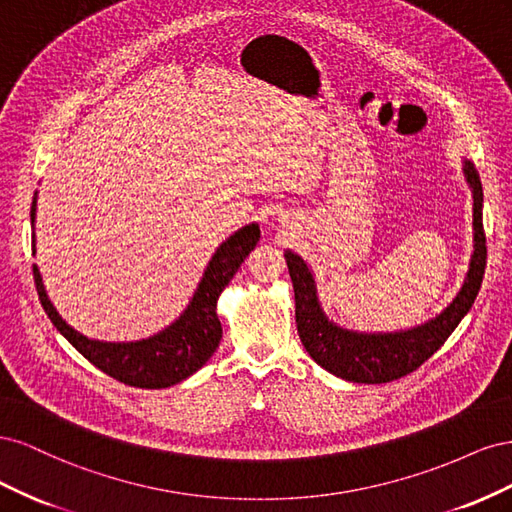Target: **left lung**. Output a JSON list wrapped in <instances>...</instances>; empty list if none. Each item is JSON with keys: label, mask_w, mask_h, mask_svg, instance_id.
I'll use <instances>...</instances> for the list:
<instances>
[{"label": "left lung", "mask_w": 512, "mask_h": 512, "mask_svg": "<svg viewBox=\"0 0 512 512\" xmlns=\"http://www.w3.org/2000/svg\"><path fill=\"white\" fill-rule=\"evenodd\" d=\"M463 175L474 198V252L457 297L442 312L412 329L391 333H361L339 327L329 320L318 299L314 271L290 250L284 252L294 288V316L301 344L312 359L348 382L382 384L412 374L429 356L440 350L457 324L470 312L483 284L487 265V245L483 230V185L470 160H463Z\"/></svg>", "instance_id": "1"}]
</instances>
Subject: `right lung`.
Here are the masks:
<instances>
[{
  "label": "right lung",
  "instance_id": "obj_1",
  "mask_svg": "<svg viewBox=\"0 0 512 512\" xmlns=\"http://www.w3.org/2000/svg\"><path fill=\"white\" fill-rule=\"evenodd\" d=\"M36 205L38 192L34 194L32 213H29L32 215V226L36 224ZM258 239V224H247L237 232H232L211 256L183 314L160 333L147 339H136V342H100V339H91L72 329L59 316L49 294H46L38 265H34L36 290L44 312L55 324V329L89 363H94L104 374L123 384L138 386V389H166V386H173L196 374L211 359V354L218 350L222 339L218 299L239 271L241 262L250 256ZM32 245L36 254V232L32 237Z\"/></svg>",
  "mask_w": 512,
  "mask_h": 512
}]
</instances>
